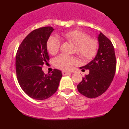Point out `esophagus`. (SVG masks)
<instances>
[{
	"label": "esophagus",
	"instance_id": "34e87169",
	"mask_svg": "<svg viewBox=\"0 0 129 129\" xmlns=\"http://www.w3.org/2000/svg\"><path fill=\"white\" fill-rule=\"evenodd\" d=\"M70 74V72L64 71V70L62 71V74L63 75V76H66V75H68V74Z\"/></svg>",
	"mask_w": 129,
	"mask_h": 129
}]
</instances>
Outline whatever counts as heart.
Wrapping results in <instances>:
<instances>
[{
  "instance_id": "heart-1",
  "label": "heart",
  "mask_w": 129,
  "mask_h": 129,
  "mask_svg": "<svg viewBox=\"0 0 129 129\" xmlns=\"http://www.w3.org/2000/svg\"><path fill=\"white\" fill-rule=\"evenodd\" d=\"M63 37L66 41L76 46V52L83 61H89L96 56L98 52V40L90 38V35L79 30H73L65 33ZM61 41L55 36H51L47 41V49L52 55L56 54L61 48ZM76 58L66 55H60L53 60V64L61 70H69L76 64Z\"/></svg>"
}]
</instances>
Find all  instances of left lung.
Instances as JSON below:
<instances>
[{
	"label": "left lung",
	"mask_w": 129,
	"mask_h": 129,
	"mask_svg": "<svg viewBox=\"0 0 129 129\" xmlns=\"http://www.w3.org/2000/svg\"><path fill=\"white\" fill-rule=\"evenodd\" d=\"M99 49L96 56L90 62L81 67L89 70L77 86L79 92L88 98H95L103 94L110 86L114 77L116 59L113 44L109 39L100 32Z\"/></svg>",
	"instance_id": "1"
}]
</instances>
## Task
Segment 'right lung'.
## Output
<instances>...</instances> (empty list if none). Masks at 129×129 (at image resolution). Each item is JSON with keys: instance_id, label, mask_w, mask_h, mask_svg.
Wrapping results in <instances>:
<instances>
[{"instance_id": "right-lung-1", "label": "right lung", "mask_w": 129, "mask_h": 129, "mask_svg": "<svg viewBox=\"0 0 129 129\" xmlns=\"http://www.w3.org/2000/svg\"><path fill=\"white\" fill-rule=\"evenodd\" d=\"M53 31L51 26L34 29L20 43L16 53L18 82L24 92L35 100H46L54 94L62 77L61 71L57 69L48 74L42 70L50 59L46 43Z\"/></svg>"}]
</instances>
